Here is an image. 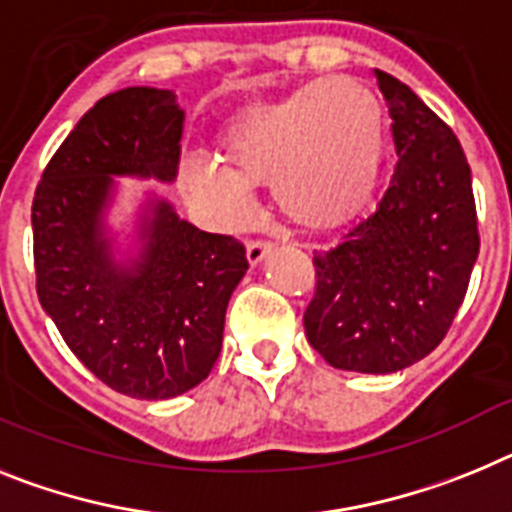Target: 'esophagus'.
<instances>
[{
    "label": "esophagus",
    "instance_id": "34e87169",
    "mask_svg": "<svg viewBox=\"0 0 512 512\" xmlns=\"http://www.w3.org/2000/svg\"><path fill=\"white\" fill-rule=\"evenodd\" d=\"M270 250H273V242H270V239H250V242H247V260H250V265H257Z\"/></svg>",
    "mask_w": 512,
    "mask_h": 512
}]
</instances>
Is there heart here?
<instances>
[{
	"label": "heart",
	"mask_w": 512,
	"mask_h": 512,
	"mask_svg": "<svg viewBox=\"0 0 512 512\" xmlns=\"http://www.w3.org/2000/svg\"><path fill=\"white\" fill-rule=\"evenodd\" d=\"M219 149L226 164L193 167V190L237 213L250 185L273 180L288 221L335 229L371 201L384 157V110L358 79H317L234 115Z\"/></svg>",
	"instance_id": "b5f03b06"
}]
</instances>
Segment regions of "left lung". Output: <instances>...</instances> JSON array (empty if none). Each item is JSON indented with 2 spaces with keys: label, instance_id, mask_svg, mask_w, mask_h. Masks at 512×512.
Instances as JSON below:
<instances>
[{
  "label": "left lung",
  "instance_id": "1",
  "mask_svg": "<svg viewBox=\"0 0 512 512\" xmlns=\"http://www.w3.org/2000/svg\"><path fill=\"white\" fill-rule=\"evenodd\" d=\"M373 77L399 162L379 208L314 255L304 330L340 371L394 373L433 353L451 330L479 255V226L456 133L397 77L379 69Z\"/></svg>",
  "mask_w": 512,
  "mask_h": 512
}]
</instances>
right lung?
<instances>
[{
	"label": "right lung",
	"instance_id": "add662e5",
	"mask_svg": "<svg viewBox=\"0 0 512 512\" xmlns=\"http://www.w3.org/2000/svg\"><path fill=\"white\" fill-rule=\"evenodd\" d=\"M182 110L175 92L126 87L102 97L56 149L33 198L35 291L69 350L102 384L170 399L201 384L221 353L244 244L157 203L131 265L102 237L113 175L175 180Z\"/></svg>",
	"mask_w": 512,
	"mask_h": 512
}]
</instances>
